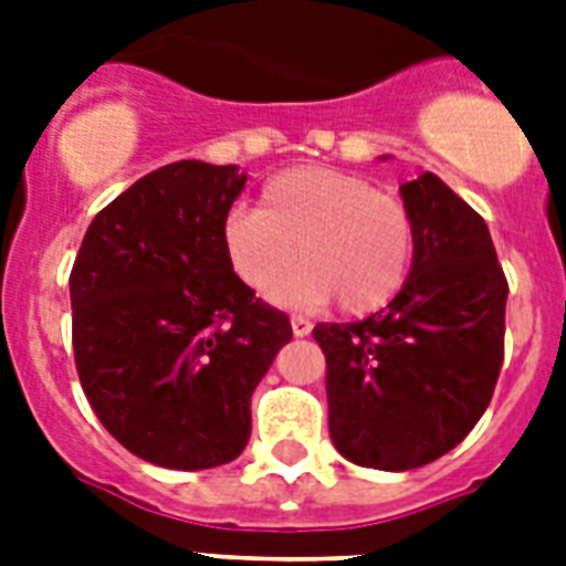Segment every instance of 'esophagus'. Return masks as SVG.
<instances>
[{
  "mask_svg": "<svg viewBox=\"0 0 566 566\" xmlns=\"http://www.w3.org/2000/svg\"><path fill=\"white\" fill-rule=\"evenodd\" d=\"M291 328H293V335H296V337L311 335V323L305 317H300V314H293V317H291Z\"/></svg>",
  "mask_w": 566,
  "mask_h": 566,
  "instance_id": "obj_1",
  "label": "esophagus"
}]
</instances>
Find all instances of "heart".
Returning <instances> with one entry per match:
<instances>
[{"label": "heart", "mask_w": 566, "mask_h": 566, "mask_svg": "<svg viewBox=\"0 0 566 566\" xmlns=\"http://www.w3.org/2000/svg\"><path fill=\"white\" fill-rule=\"evenodd\" d=\"M231 270L249 291L317 308L337 300L353 317L385 308L402 291L417 252V222L396 193L335 167H293L261 190L258 208H238L222 222Z\"/></svg>", "instance_id": "obj_1"}]
</instances>
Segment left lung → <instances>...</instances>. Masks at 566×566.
<instances>
[{"mask_svg":"<svg viewBox=\"0 0 566 566\" xmlns=\"http://www.w3.org/2000/svg\"><path fill=\"white\" fill-rule=\"evenodd\" d=\"M417 222L408 282L358 323H317L328 434L346 461L413 470L473 431L505 358L509 282L484 220L434 172L402 185Z\"/></svg>","mask_w":566,"mask_h":566,"instance_id":"obj_1","label":"left lung"}]
</instances>
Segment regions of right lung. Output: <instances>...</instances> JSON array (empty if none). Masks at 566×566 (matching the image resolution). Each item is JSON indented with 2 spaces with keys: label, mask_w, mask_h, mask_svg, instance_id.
<instances>
[{
  "label": "right lung",
  "mask_w": 566,
  "mask_h": 566,
  "mask_svg": "<svg viewBox=\"0 0 566 566\" xmlns=\"http://www.w3.org/2000/svg\"><path fill=\"white\" fill-rule=\"evenodd\" d=\"M234 164L176 161L93 217L70 273L78 381L99 422L149 464L208 470L243 452L252 390L293 337L231 270Z\"/></svg>",
  "instance_id": "right-lung-1"
}]
</instances>
